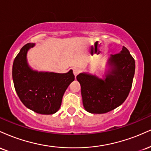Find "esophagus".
Listing matches in <instances>:
<instances>
[{
	"label": "esophagus",
	"instance_id": "obj_1",
	"mask_svg": "<svg viewBox=\"0 0 151 151\" xmlns=\"http://www.w3.org/2000/svg\"><path fill=\"white\" fill-rule=\"evenodd\" d=\"M79 72H80V70L78 67H74V68H73V73L74 75H78L79 74Z\"/></svg>",
	"mask_w": 151,
	"mask_h": 151
}]
</instances>
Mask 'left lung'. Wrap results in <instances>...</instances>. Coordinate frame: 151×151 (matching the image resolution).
<instances>
[{"label":"left lung","mask_w":151,"mask_h":151,"mask_svg":"<svg viewBox=\"0 0 151 151\" xmlns=\"http://www.w3.org/2000/svg\"><path fill=\"white\" fill-rule=\"evenodd\" d=\"M111 71L105 79L81 73L80 83L83 105L91 114H104L122 104L129 96L135 74V60L129 50L123 46L119 53L111 55Z\"/></svg>","instance_id":"1"}]
</instances>
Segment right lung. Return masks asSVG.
<instances>
[{"label": "right lung", "instance_id": "add662e5", "mask_svg": "<svg viewBox=\"0 0 151 151\" xmlns=\"http://www.w3.org/2000/svg\"><path fill=\"white\" fill-rule=\"evenodd\" d=\"M35 44L27 43L15 57L13 80L19 99L27 108L40 114H53L60 109L62 96L74 80L72 70L65 74L38 72L31 70L26 56Z\"/></svg>", "mask_w": 151, "mask_h": 151}]
</instances>
